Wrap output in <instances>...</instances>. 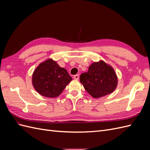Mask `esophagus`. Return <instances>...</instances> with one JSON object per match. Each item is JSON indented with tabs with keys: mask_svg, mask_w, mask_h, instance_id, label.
I'll return each mask as SVG.
<instances>
[{
	"mask_svg": "<svg viewBox=\"0 0 150 150\" xmlns=\"http://www.w3.org/2000/svg\"><path fill=\"white\" fill-rule=\"evenodd\" d=\"M79 78V74H76L74 76V79H76V80H78Z\"/></svg>",
	"mask_w": 150,
	"mask_h": 150,
	"instance_id": "obj_1",
	"label": "esophagus"
}]
</instances>
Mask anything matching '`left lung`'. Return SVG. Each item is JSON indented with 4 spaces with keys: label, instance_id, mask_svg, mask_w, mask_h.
Wrapping results in <instances>:
<instances>
[{
    "label": "left lung",
    "instance_id": "left-lung-1",
    "mask_svg": "<svg viewBox=\"0 0 150 150\" xmlns=\"http://www.w3.org/2000/svg\"><path fill=\"white\" fill-rule=\"evenodd\" d=\"M80 82L91 96L98 98L112 93L117 84L113 68L103 61L94 62L80 76Z\"/></svg>",
    "mask_w": 150,
    "mask_h": 150
}]
</instances>
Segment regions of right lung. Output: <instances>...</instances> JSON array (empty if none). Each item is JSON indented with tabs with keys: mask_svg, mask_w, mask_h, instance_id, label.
I'll return each mask as SVG.
<instances>
[{
	"mask_svg": "<svg viewBox=\"0 0 150 150\" xmlns=\"http://www.w3.org/2000/svg\"><path fill=\"white\" fill-rule=\"evenodd\" d=\"M72 81L67 70L56 61L48 59L36 67L33 74V85L40 95L47 98L59 96Z\"/></svg>",
	"mask_w": 150,
	"mask_h": 150,
	"instance_id": "add662e5",
	"label": "right lung"
}]
</instances>
